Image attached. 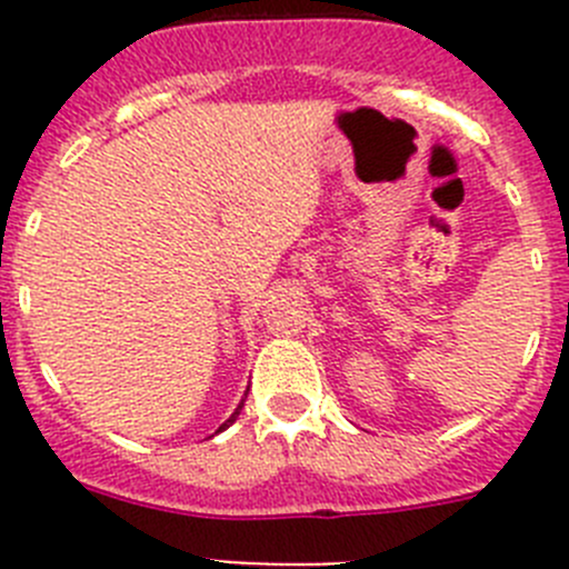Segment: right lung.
I'll list each match as a JSON object with an SVG mask.
<instances>
[{"label": "right lung", "mask_w": 569, "mask_h": 569, "mask_svg": "<svg viewBox=\"0 0 569 569\" xmlns=\"http://www.w3.org/2000/svg\"><path fill=\"white\" fill-rule=\"evenodd\" d=\"M244 399H248V393H244ZM244 399H242V405H239V407H237V410H233V416H231V418H228V421H226V423H222V427H220V429H217V432H222V429H228V427H231V423H233V421H237L239 410H242V407H244Z\"/></svg>", "instance_id": "1"}]
</instances>
